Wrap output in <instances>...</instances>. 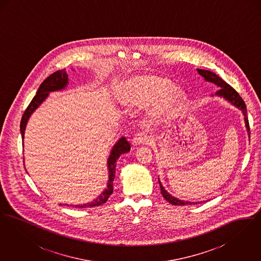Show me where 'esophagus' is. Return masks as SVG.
<instances>
[{
	"mask_svg": "<svg viewBox=\"0 0 261 261\" xmlns=\"http://www.w3.org/2000/svg\"><path fill=\"white\" fill-rule=\"evenodd\" d=\"M149 141V137L145 134V133H139L136 136L133 138L132 140V144L134 146H139V145H144L147 144Z\"/></svg>",
	"mask_w": 261,
	"mask_h": 261,
	"instance_id": "34e87169",
	"label": "esophagus"
}]
</instances>
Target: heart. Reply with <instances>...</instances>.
Returning <instances> with one entry per match:
<instances>
[{
	"mask_svg": "<svg viewBox=\"0 0 261 261\" xmlns=\"http://www.w3.org/2000/svg\"><path fill=\"white\" fill-rule=\"evenodd\" d=\"M174 88L167 78L152 74L136 76L125 85V100L140 107L153 102L150 114L161 121L171 117L185 102L184 92Z\"/></svg>",
	"mask_w": 261,
	"mask_h": 261,
	"instance_id": "1",
	"label": "heart"
}]
</instances>
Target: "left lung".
<instances>
[{
	"label": "left lung",
	"mask_w": 261,
	"mask_h": 261,
	"mask_svg": "<svg viewBox=\"0 0 261 261\" xmlns=\"http://www.w3.org/2000/svg\"><path fill=\"white\" fill-rule=\"evenodd\" d=\"M199 75H201L205 81L211 82L215 85H217V87L219 88V90L215 93L216 96L218 97H223L224 99L228 100L229 102H231L233 106L237 107L240 111H242L244 116H245V122H246V127L248 130V135H249V124H248V116H247V106L244 101V99L240 97V95L238 94L236 90L234 88L231 87L229 84H227L223 79H221L218 75L215 74L214 72H211L210 70H205V69H197ZM160 182V186H161V192H162V197L166 199L169 203L173 204V205H189V204H195V203H199V202H191V201H185V200H181L175 198L173 196H171L169 193H167V191L162 187V183L159 179Z\"/></svg>",
	"instance_id": "8db88e82"
}]
</instances>
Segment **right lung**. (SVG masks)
<instances>
[{
  "instance_id": "add662e5",
  "label": "right lung",
  "mask_w": 261,
  "mask_h": 261,
  "mask_svg": "<svg viewBox=\"0 0 261 261\" xmlns=\"http://www.w3.org/2000/svg\"><path fill=\"white\" fill-rule=\"evenodd\" d=\"M68 84V75L65 72V69L58 70L50 74L49 77H47L44 82L40 85L38 89L37 93L35 97L31 100L27 109L25 110L24 113L21 118L20 122V132L22 139L24 138L25 127L27 124V121L31 114L35 112V110L38 109V107L47 99L49 96V93L55 92V91H60L67 86ZM130 144L126 140L125 137H121L117 143L113 146L111 154L108 159V168H109V181H108V186L105 189V191L99 195V197L96 199H94L91 202H88L85 204H77V205H72L73 207H79V208H87V207H94L98 206L102 203H105L110 196L112 195L113 192V180L115 176V167H116V162L117 159L123 154L125 152H128L130 150ZM68 206V204H66Z\"/></svg>"
}]
</instances>
